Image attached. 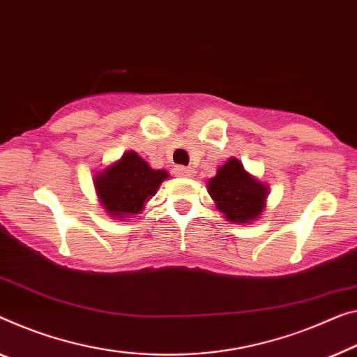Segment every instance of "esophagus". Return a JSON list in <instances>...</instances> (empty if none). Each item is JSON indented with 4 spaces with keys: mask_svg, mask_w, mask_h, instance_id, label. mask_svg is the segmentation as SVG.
<instances>
[{
    "mask_svg": "<svg viewBox=\"0 0 357 357\" xmlns=\"http://www.w3.org/2000/svg\"><path fill=\"white\" fill-rule=\"evenodd\" d=\"M175 174H177L178 177H193L195 169L193 167H186V166H177V167H175Z\"/></svg>",
    "mask_w": 357,
    "mask_h": 357,
    "instance_id": "obj_1",
    "label": "esophagus"
}]
</instances>
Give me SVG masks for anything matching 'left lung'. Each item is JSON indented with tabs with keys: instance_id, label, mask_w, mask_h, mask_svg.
I'll list each match as a JSON object with an SVG mask.
<instances>
[{
	"instance_id": "8db88e82",
	"label": "left lung",
	"mask_w": 357,
	"mask_h": 357,
	"mask_svg": "<svg viewBox=\"0 0 357 357\" xmlns=\"http://www.w3.org/2000/svg\"><path fill=\"white\" fill-rule=\"evenodd\" d=\"M207 188L217 209L223 212L229 222L248 223L265 209L266 186L250 177L236 158H229L225 166L218 169Z\"/></svg>"
}]
</instances>
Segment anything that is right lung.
<instances>
[{
    "instance_id": "add662e5",
    "label": "right lung",
    "mask_w": 357,
    "mask_h": 357,
    "mask_svg": "<svg viewBox=\"0 0 357 357\" xmlns=\"http://www.w3.org/2000/svg\"><path fill=\"white\" fill-rule=\"evenodd\" d=\"M167 177L166 171H155L135 151H128L116 164L97 175L96 190L109 215L124 217L139 213Z\"/></svg>"
}]
</instances>
